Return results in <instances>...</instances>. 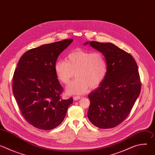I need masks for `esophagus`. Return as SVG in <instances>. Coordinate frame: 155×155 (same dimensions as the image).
I'll return each mask as SVG.
<instances>
[{
	"label": "esophagus",
	"instance_id": "34e87169",
	"mask_svg": "<svg viewBox=\"0 0 155 155\" xmlns=\"http://www.w3.org/2000/svg\"><path fill=\"white\" fill-rule=\"evenodd\" d=\"M73 99L74 101H77V100H79L80 99H81V97L80 96H74Z\"/></svg>",
	"mask_w": 155,
	"mask_h": 155
}]
</instances>
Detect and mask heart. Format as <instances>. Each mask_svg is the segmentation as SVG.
Here are the masks:
<instances>
[{"label": "heart", "instance_id": "heart-1", "mask_svg": "<svg viewBox=\"0 0 155 155\" xmlns=\"http://www.w3.org/2000/svg\"><path fill=\"white\" fill-rule=\"evenodd\" d=\"M58 80L68 84L74 76L77 78L66 87L69 94H83L88 87L98 86L104 80L107 71V64L104 54L99 51L79 50L72 52L66 58V61L59 60L54 65Z\"/></svg>", "mask_w": 155, "mask_h": 155}]
</instances>
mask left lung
<instances>
[{"instance_id": "1", "label": "left lung", "mask_w": 155, "mask_h": 155, "mask_svg": "<svg viewBox=\"0 0 155 155\" xmlns=\"http://www.w3.org/2000/svg\"><path fill=\"white\" fill-rule=\"evenodd\" d=\"M102 53L107 61L106 75L88 97L87 117L102 129L116 127L128 116L139 97L141 83L137 65L130 54L112 43L87 41Z\"/></svg>"}]
</instances>
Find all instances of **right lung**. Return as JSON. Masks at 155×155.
<instances>
[{
    "mask_svg": "<svg viewBox=\"0 0 155 155\" xmlns=\"http://www.w3.org/2000/svg\"><path fill=\"white\" fill-rule=\"evenodd\" d=\"M73 41L65 39L26 52L13 78V93L25 119L36 128L51 130L64 119L72 97L61 99L62 87L54 71L59 55Z\"/></svg>",
    "mask_w": 155,
    "mask_h": 155,
    "instance_id": "right-lung-1",
    "label": "right lung"
}]
</instances>
